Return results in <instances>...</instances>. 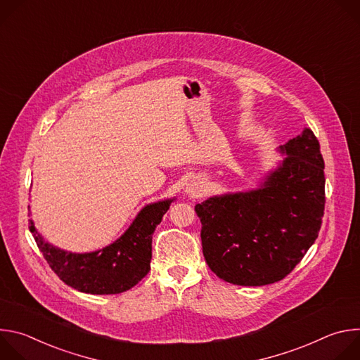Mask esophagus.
I'll return each instance as SVG.
<instances>
[{
	"label": "esophagus",
	"instance_id": "esophagus-1",
	"mask_svg": "<svg viewBox=\"0 0 360 360\" xmlns=\"http://www.w3.org/2000/svg\"><path fill=\"white\" fill-rule=\"evenodd\" d=\"M185 192H186L189 196L195 198V196H200L202 192H203V189H202V185H199L198 182H191V184H188Z\"/></svg>",
	"mask_w": 360,
	"mask_h": 360
}]
</instances>
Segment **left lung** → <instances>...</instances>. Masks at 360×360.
Here are the masks:
<instances>
[{
  "instance_id": "left-lung-1",
  "label": "left lung",
  "mask_w": 360,
  "mask_h": 360,
  "mask_svg": "<svg viewBox=\"0 0 360 360\" xmlns=\"http://www.w3.org/2000/svg\"><path fill=\"white\" fill-rule=\"evenodd\" d=\"M288 157L259 189L210 198L195 207L210 269L240 286L289 275L316 240L325 211V162L311 129L281 146Z\"/></svg>"
}]
</instances>
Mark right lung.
<instances>
[{"instance_id": "right-lung-1", "label": "right lung", "mask_w": 360, "mask_h": 360, "mask_svg": "<svg viewBox=\"0 0 360 360\" xmlns=\"http://www.w3.org/2000/svg\"><path fill=\"white\" fill-rule=\"evenodd\" d=\"M172 200L145 207L112 245L91 253H71L44 242L32 221L30 231L49 268L68 286L92 295H114L135 286L150 269L152 233Z\"/></svg>"}]
</instances>
